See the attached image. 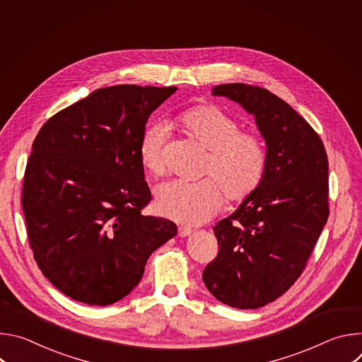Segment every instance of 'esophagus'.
<instances>
[{
	"mask_svg": "<svg viewBox=\"0 0 362 362\" xmlns=\"http://www.w3.org/2000/svg\"><path fill=\"white\" fill-rule=\"evenodd\" d=\"M192 229L187 228V226H179V236L180 238H186V236H190L192 235Z\"/></svg>",
	"mask_w": 362,
	"mask_h": 362,
	"instance_id": "esophagus-1",
	"label": "esophagus"
}]
</instances>
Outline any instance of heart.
I'll return each instance as SVG.
<instances>
[{"label": "heart", "instance_id": "b5f03b06", "mask_svg": "<svg viewBox=\"0 0 362 362\" xmlns=\"http://www.w3.org/2000/svg\"><path fill=\"white\" fill-rule=\"evenodd\" d=\"M176 124L190 140L208 150L203 176L197 183L169 182L158 187L154 209L168 219L185 225H200L212 219L225 203L243 202L264 182L268 168L265 141L255 133L242 132L240 123L215 105H200L180 113ZM162 124L148 126L139 141L143 169L162 176L166 172Z\"/></svg>", "mask_w": 362, "mask_h": 362}]
</instances>
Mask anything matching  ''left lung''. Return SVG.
Wrapping results in <instances>:
<instances>
[{
  "mask_svg": "<svg viewBox=\"0 0 362 362\" xmlns=\"http://www.w3.org/2000/svg\"><path fill=\"white\" fill-rule=\"evenodd\" d=\"M212 94L255 117L268 168L259 189L214 226L219 252L202 276L218 300L255 309L293 285L327 223V151L309 123L269 90L229 83Z\"/></svg>",
  "mask_w": 362,
  "mask_h": 362,
  "instance_id": "1",
  "label": "left lung"
}]
</instances>
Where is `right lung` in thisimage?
<instances>
[{
	"instance_id": "1",
	"label": "right lung",
	"mask_w": 362,
	"mask_h": 362,
	"mask_svg": "<svg viewBox=\"0 0 362 362\" xmlns=\"http://www.w3.org/2000/svg\"><path fill=\"white\" fill-rule=\"evenodd\" d=\"M176 90L98 88L40 129L21 203L34 259L64 295L97 306L120 300L176 236L173 222L141 214L151 194L137 151L150 115Z\"/></svg>"
}]
</instances>
